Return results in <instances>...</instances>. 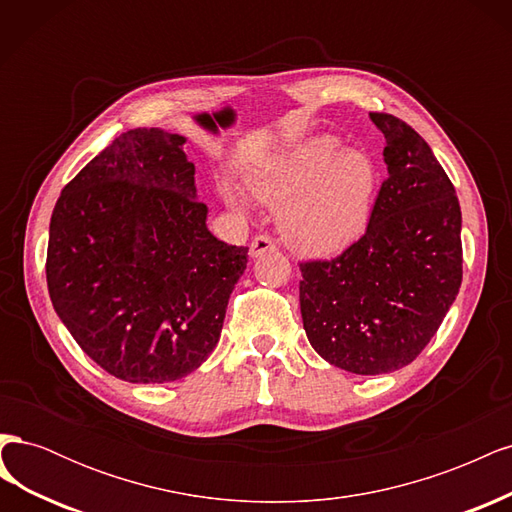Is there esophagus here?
Segmentation results:
<instances>
[{
  "instance_id": "obj_1",
  "label": "esophagus",
  "mask_w": 512,
  "mask_h": 512,
  "mask_svg": "<svg viewBox=\"0 0 512 512\" xmlns=\"http://www.w3.org/2000/svg\"><path fill=\"white\" fill-rule=\"evenodd\" d=\"M275 239H271L269 235H258V237H254L252 239V243H250V256L252 258H258V256H262L265 252H271V250H275Z\"/></svg>"
}]
</instances>
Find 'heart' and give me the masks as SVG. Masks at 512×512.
Instances as JSON below:
<instances>
[{
  "label": "heart",
  "instance_id": "obj_1",
  "mask_svg": "<svg viewBox=\"0 0 512 512\" xmlns=\"http://www.w3.org/2000/svg\"><path fill=\"white\" fill-rule=\"evenodd\" d=\"M252 192L280 207V228L299 252L329 256L359 239L380 185L376 162L363 151H344L333 136H314L247 173ZM232 205L243 198L224 188Z\"/></svg>",
  "mask_w": 512,
  "mask_h": 512
}]
</instances>
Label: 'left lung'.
Here are the masks:
<instances>
[{
    "mask_svg": "<svg viewBox=\"0 0 512 512\" xmlns=\"http://www.w3.org/2000/svg\"><path fill=\"white\" fill-rule=\"evenodd\" d=\"M369 117L386 138L389 177L365 235L333 258L299 262L309 344L359 376L410 365L440 329L463 277L455 185L406 121Z\"/></svg>",
    "mask_w": 512,
    "mask_h": 512,
    "instance_id": "1",
    "label": "left lung"
}]
</instances>
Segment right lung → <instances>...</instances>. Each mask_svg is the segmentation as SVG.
Instances as JSON below:
<instances>
[{"label": "right lung", "mask_w": 512, "mask_h": 512, "mask_svg": "<svg viewBox=\"0 0 512 512\" xmlns=\"http://www.w3.org/2000/svg\"><path fill=\"white\" fill-rule=\"evenodd\" d=\"M185 138L123 132L76 175L51 215L46 284L76 344L134 384L188 376L218 344L247 247L207 230Z\"/></svg>", "instance_id": "right-lung-1"}]
</instances>
